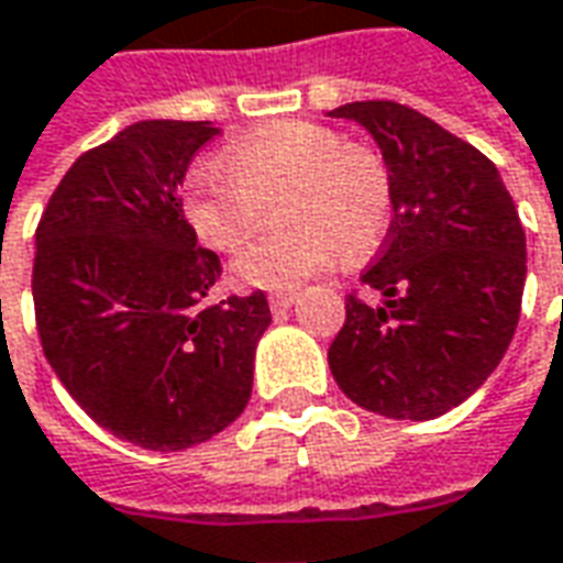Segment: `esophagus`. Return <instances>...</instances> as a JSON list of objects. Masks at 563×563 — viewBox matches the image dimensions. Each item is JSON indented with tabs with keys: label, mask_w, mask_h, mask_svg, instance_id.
<instances>
[{
	"label": "esophagus",
	"mask_w": 563,
	"mask_h": 563,
	"mask_svg": "<svg viewBox=\"0 0 563 563\" xmlns=\"http://www.w3.org/2000/svg\"><path fill=\"white\" fill-rule=\"evenodd\" d=\"M267 301H271V311H286L296 305V292H274Z\"/></svg>",
	"instance_id": "34e87169"
}]
</instances>
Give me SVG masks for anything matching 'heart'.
<instances>
[{
    "label": "heart",
    "mask_w": 563,
    "mask_h": 563,
    "mask_svg": "<svg viewBox=\"0 0 563 563\" xmlns=\"http://www.w3.org/2000/svg\"><path fill=\"white\" fill-rule=\"evenodd\" d=\"M221 168L197 166L181 187V212L209 250H240L267 206L271 231L236 258V277L262 289H292L323 274L342 252L376 250L391 221V172L382 156L345 144L327 125L286 120L231 141Z\"/></svg>",
    "instance_id": "b5f03b06"
}]
</instances>
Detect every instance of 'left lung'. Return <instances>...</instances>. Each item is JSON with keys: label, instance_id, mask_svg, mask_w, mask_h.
I'll return each mask as SVG.
<instances>
[{"label": "left lung", "instance_id": "obj_1", "mask_svg": "<svg viewBox=\"0 0 563 563\" xmlns=\"http://www.w3.org/2000/svg\"><path fill=\"white\" fill-rule=\"evenodd\" d=\"M391 172L394 218L361 274L385 296H345L330 345L339 388L388 419H434L499 366L521 317L527 243L511 194L484 153L397 101H354Z\"/></svg>", "mask_w": 563, "mask_h": 563}]
</instances>
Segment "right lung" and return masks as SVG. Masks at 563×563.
I'll list each match as a JSON object with an SVG mask.
<instances>
[{
	"label": "right lung",
	"instance_id": "obj_1",
	"mask_svg": "<svg viewBox=\"0 0 563 563\" xmlns=\"http://www.w3.org/2000/svg\"><path fill=\"white\" fill-rule=\"evenodd\" d=\"M218 135L147 120L86 151L36 228L33 308L45 361L91 419L144 450H187L246 410L262 289L206 298L221 262L197 246L178 187Z\"/></svg>",
	"mask_w": 563,
	"mask_h": 563
}]
</instances>
